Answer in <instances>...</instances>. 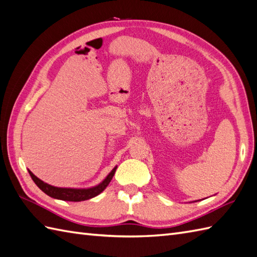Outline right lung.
<instances>
[{"label":"right lung","mask_w":257,"mask_h":257,"mask_svg":"<svg viewBox=\"0 0 257 257\" xmlns=\"http://www.w3.org/2000/svg\"><path fill=\"white\" fill-rule=\"evenodd\" d=\"M116 166L112 169V171L108 174L105 179L102 181L101 183H99L96 186L89 187V189H72V187H56L53 185H50L46 182H43L39 178H37L35 174L28 170L31 179L34 180V182L36 185L39 187V189L46 193L47 195L50 197H53L55 199H61V201H67V202H81V201H86V199H90L92 197H95L99 195L100 193L103 192L105 187L109 185L111 182L112 178H113L115 170H116Z\"/></svg>","instance_id":"right-lung-1"}]
</instances>
